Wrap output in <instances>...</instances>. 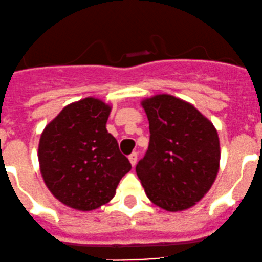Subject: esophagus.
Returning <instances> with one entry per match:
<instances>
[{
    "instance_id": "obj_1",
    "label": "esophagus",
    "mask_w": 262,
    "mask_h": 262,
    "mask_svg": "<svg viewBox=\"0 0 262 262\" xmlns=\"http://www.w3.org/2000/svg\"><path fill=\"white\" fill-rule=\"evenodd\" d=\"M129 161H130L132 166H136L137 161H138V155H137V152H133L129 155Z\"/></svg>"
}]
</instances>
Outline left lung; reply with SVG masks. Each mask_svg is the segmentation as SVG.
I'll list each match as a JSON object with an SVG mask.
<instances>
[{"instance_id":"1","label":"left lung","mask_w":262,"mask_h":262,"mask_svg":"<svg viewBox=\"0 0 262 262\" xmlns=\"http://www.w3.org/2000/svg\"><path fill=\"white\" fill-rule=\"evenodd\" d=\"M149 144L136 171L153 204L170 212L199 202L218 173L221 149L215 128L191 104L171 95L143 102Z\"/></svg>"}]
</instances>
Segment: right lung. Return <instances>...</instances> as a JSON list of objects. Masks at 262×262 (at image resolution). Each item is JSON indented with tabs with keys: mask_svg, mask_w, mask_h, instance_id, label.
<instances>
[{
	"mask_svg": "<svg viewBox=\"0 0 262 262\" xmlns=\"http://www.w3.org/2000/svg\"><path fill=\"white\" fill-rule=\"evenodd\" d=\"M110 106L86 97L66 106L46 126L39 142L44 182L59 202L92 210L114 198L132 165L106 130Z\"/></svg>",
	"mask_w": 262,
	"mask_h": 262,
	"instance_id": "obj_1",
	"label": "right lung"
}]
</instances>
